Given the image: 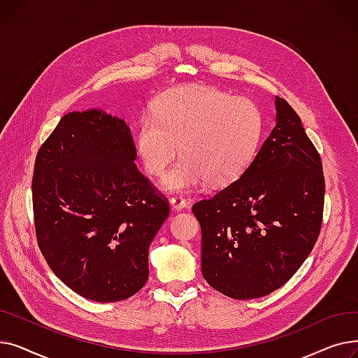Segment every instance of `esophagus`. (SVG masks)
Masks as SVG:
<instances>
[{
	"mask_svg": "<svg viewBox=\"0 0 358 358\" xmlns=\"http://www.w3.org/2000/svg\"><path fill=\"white\" fill-rule=\"evenodd\" d=\"M169 203H171L173 209H176V210H181L187 206V200L182 197H171L169 199Z\"/></svg>",
	"mask_w": 358,
	"mask_h": 358,
	"instance_id": "obj_1",
	"label": "esophagus"
}]
</instances>
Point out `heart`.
Returning <instances> with one entry per match:
<instances>
[{"mask_svg":"<svg viewBox=\"0 0 358 358\" xmlns=\"http://www.w3.org/2000/svg\"><path fill=\"white\" fill-rule=\"evenodd\" d=\"M262 131V111L250 99L206 85L177 87L155 101L154 115L142 117L136 150L149 174L162 176L180 149L164 184L187 192L206 180L235 181L254 159Z\"/></svg>","mask_w":358,"mask_h":358,"instance_id":"obj_1","label":"heart"}]
</instances>
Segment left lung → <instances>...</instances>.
<instances>
[{"instance_id": "1", "label": "left lung", "mask_w": 358, "mask_h": 358, "mask_svg": "<svg viewBox=\"0 0 358 358\" xmlns=\"http://www.w3.org/2000/svg\"><path fill=\"white\" fill-rule=\"evenodd\" d=\"M275 126L245 171L192 209L201 228L204 280L238 300L286 285L322 227L321 155L293 107L275 97Z\"/></svg>"}]
</instances>
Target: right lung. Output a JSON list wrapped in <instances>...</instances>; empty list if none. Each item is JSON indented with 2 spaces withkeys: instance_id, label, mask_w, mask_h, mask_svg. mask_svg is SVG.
Masks as SVG:
<instances>
[{
  "instance_id": "right-lung-1",
  "label": "right lung",
  "mask_w": 358,
  "mask_h": 358,
  "mask_svg": "<svg viewBox=\"0 0 358 358\" xmlns=\"http://www.w3.org/2000/svg\"><path fill=\"white\" fill-rule=\"evenodd\" d=\"M130 129L100 110L65 115L36 155L37 245L62 283L119 302L146 283L148 250L169 203L135 164Z\"/></svg>"
}]
</instances>
